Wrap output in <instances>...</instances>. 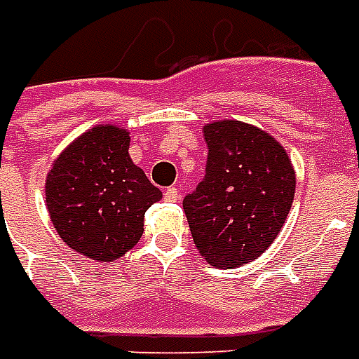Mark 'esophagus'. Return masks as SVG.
Masks as SVG:
<instances>
[{
	"label": "esophagus",
	"instance_id": "1",
	"mask_svg": "<svg viewBox=\"0 0 359 359\" xmlns=\"http://www.w3.org/2000/svg\"><path fill=\"white\" fill-rule=\"evenodd\" d=\"M163 198H165V201H177L180 198V192H179V188H167L165 194H163Z\"/></svg>",
	"mask_w": 359,
	"mask_h": 359
}]
</instances>
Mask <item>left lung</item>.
<instances>
[{"label": "left lung", "instance_id": "left-lung-1", "mask_svg": "<svg viewBox=\"0 0 359 359\" xmlns=\"http://www.w3.org/2000/svg\"><path fill=\"white\" fill-rule=\"evenodd\" d=\"M205 177L182 201L194 243L215 268L255 261L280 233L294 198V171L276 139L241 121L203 127Z\"/></svg>", "mask_w": 359, "mask_h": 359}]
</instances>
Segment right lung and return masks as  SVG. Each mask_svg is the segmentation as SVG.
I'll return each instance as SVG.
<instances>
[{"instance_id": "add662e5", "label": "right lung", "mask_w": 359, "mask_h": 359, "mask_svg": "<svg viewBox=\"0 0 359 359\" xmlns=\"http://www.w3.org/2000/svg\"><path fill=\"white\" fill-rule=\"evenodd\" d=\"M127 150L126 129L93 127L58 156L45 184L58 236L97 262H114L137 245L144 213L161 200Z\"/></svg>"}]
</instances>
